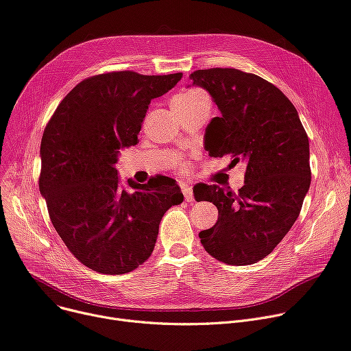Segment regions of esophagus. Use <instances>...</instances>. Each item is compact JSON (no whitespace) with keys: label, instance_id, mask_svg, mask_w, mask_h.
<instances>
[{"label":"esophagus","instance_id":"1","mask_svg":"<svg viewBox=\"0 0 351 351\" xmlns=\"http://www.w3.org/2000/svg\"><path fill=\"white\" fill-rule=\"evenodd\" d=\"M180 188H182L184 199L188 200V202H192L193 200V191H192L191 186L186 183V182H180Z\"/></svg>","mask_w":351,"mask_h":351}]
</instances>
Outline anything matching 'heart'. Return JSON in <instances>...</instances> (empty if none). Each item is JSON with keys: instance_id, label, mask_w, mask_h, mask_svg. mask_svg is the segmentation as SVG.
<instances>
[{"instance_id": "obj_1", "label": "heart", "mask_w": 351, "mask_h": 351, "mask_svg": "<svg viewBox=\"0 0 351 351\" xmlns=\"http://www.w3.org/2000/svg\"><path fill=\"white\" fill-rule=\"evenodd\" d=\"M196 93H199V90H191V91H186V93H183V95H179V96H176L173 100L186 99V97H189V96H193V95H196Z\"/></svg>"}]
</instances>
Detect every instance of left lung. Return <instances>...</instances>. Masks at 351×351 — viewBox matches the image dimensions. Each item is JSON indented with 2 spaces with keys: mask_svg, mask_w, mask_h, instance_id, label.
<instances>
[{
  "mask_svg": "<svg viewBox=\"0 0 351 351\" xmlns=\"http://www.w3.org/2000/svg\"><path fill=\"white\" fill-rule=\"evenodd\" d=\"M220 111L206 127L204 148L215 158L247 163L237 193L217 184L195 188L197 202H213L219 220L199 232L204 250L228 265L265 258L296 221L311 186L309 139L296 108L263 77L237 69H206L191 75Z\"/></svg>",
  "mask_w": 351,
  "mask_h": 351,
  "instance_id": "1",
  "label": "left lung"
}]
</instances>
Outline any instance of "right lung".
I'll list each match as a JSON object with an SVG mask.
<instances>
[{
	"label": "right lung",
	"instance_id": "obj_1",
	"mask_svg": "<svg viewBox=\"0 0 351 351\" xmlns=\"http://www.w3.org/2000/svg\"><path fill=\"white\" fill-rule=\"evenodd\" d=\"M182 73L112 72L80 82L60 101L40 143L39 191L51 221L76 258L100 274L121 275L145 263L159 223L183 200L176 180L156 176L121 186L120 149L138 143L148 106Z\"/></svg>",
	"mask_w": 351,
	"mask_h": 351
}]
</instances>
